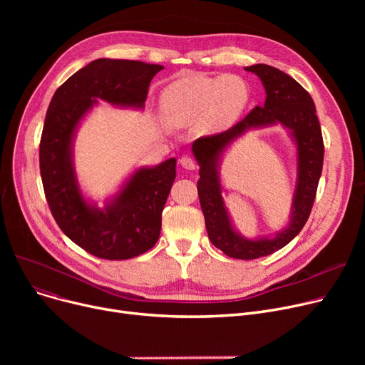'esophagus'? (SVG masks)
Returning a JSON list of instances; mask_svg holds the SVG:
<instances>
[{
  "instance_id": "1",
  "label": "esophagus",
  "mask_w": 365,
  "mask_h": 365,
  "mask_svg": "<svg viewBox=\"0 0 365 365\" xmlns=\"http://www.w3.org/2000/svg\"><path fill=\"white\" fill-rule=\"evenodd\" d=\"M179 164H180L185 170H195V168H197L195 160L190 158V157H182V158L179 160Z\"/></svg>"
}]
</instances>
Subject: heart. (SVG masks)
<instances>
[{
    "label": "heart",
    "mask_w": 365,
    "mask_h": 365,
    "mask_svg": "<svg viewBox=\"0 0 365 365\" xmlns=\"http://www.w3.org/2000/svg\"><path fill=\"white\" fill-rule=\"evenodd\" d=\"M250 91L235 75L185 76L161 93V115L171 127H198L202 134H215L231 125L244 110Z\"/></svg>",
    "instance_id": "heart-1"
}]
</instances>
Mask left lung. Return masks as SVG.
Masks as SVG:
<instances>
[{
	"label": "left lung",
	"mask_w": 365,
	"mask_h": 365,
	"mask_svg": "<svg viewBox=\"0 0 365 365\" xmlns=\"http://www.w3.org/2000/svg\"><path fill=\"white\" fill-rule=\"evenodd\" d=\"M263 84L266 99L232 128L192 143L200 165L198 197L210 241L226 256L252 260L269 256L285 247L302 231L314 205L322 171L324 143L315 103L311 94L285 72L257 63L244 68ZM279 123L289 133L297 148V186L289 219L275 235L256 239L244 237L235 227L222 200L220 168L232 145L250 129Z\"/></svg>",
	"instance_id": "obj_1"
}]
</instances>
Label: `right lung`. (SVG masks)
<instances>
[{"mask_svg":"<svg viewBox=\"0 0 365 365\" xmlns=\"http://www.w3.org/2000/svg\"><path fill=\"white\" fill-rule=\"evenodd\" d=\"M161 69L139 61H93L57 88L48 105L40 143L46 198L63 234L96 257L131 259L155 245L161 213L176 179V158L134 168L99 207L76 176V131L99 101L143 110L150 80Z\"/></svg>","mask_w":365,"mask_h":365,"instance_id":"obj_1","label":"right lung"}]
</instances>
